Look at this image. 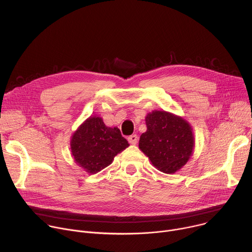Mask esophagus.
<instances>
[{"mask_svg": "<svg viewBox=\"0 0 252 252\" xmlns=\"http://www.w3.org/2000/svg\"><path fill=\"white\" fill-rule=\"evenodd\" d=\"M127 141H128L129 144L135 145L136 143H138V135H136V134H131V135H129L128 138H127Z\"/></svg>", "mask_w": 252, "mask_h": 252, "instance_id": "obj_1", "label": "esophagus"}]
</instances>
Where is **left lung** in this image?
Returning a JSON list of instances; mask_svg holds the SVG:
<instances>
[{"mask_svg":"<svg viewBox=\"0 0 252 252\" xmlns=\"http://www.w3.org/2000/svg\"><path fill=\"white\" fill-rule=\"evenodd\" d=\"M146 125L139 147L152 164L166 174H174L186 165L195 146L188 122L168 111L154 110L146 117Z\"/></svg>","mask_w":252,"mask_h":252,"instance_id":"1","label":"left lung"}]
</instances>
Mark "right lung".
Segmentation results:
<instances>
[{"instance_id": "obj_1", "label": "right lung", "mask_w": 252, "mask_h": 252, "mask_svg": "<svg viewBox=\"0 0 252 252\" xmlns=\"http://www.w3.org/2000/svg\"><path fill=\"white\" fill-rule=\"evenodd\" d=\"M118 127H108L99 117L88 118L72 134L70 148L75 163L89 174L109 166L128 147Z\"/></svg>"}]
</instances>
